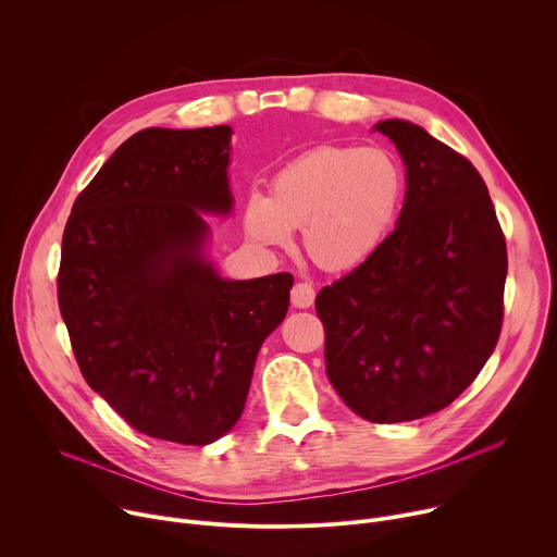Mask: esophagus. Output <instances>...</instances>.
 <instances>
[{"label":"esophagus","instance_id":"34e87169","mask_svg":"<svg viewBox=\"0 0 557 557\" xmlns=\"http://www.w3.org/2000/svg\"><path fill=\"white\" fill-rule=\"evenodd\" d=\"M290 301L295 308H308L314 301V288L308 282H297L290 290Z\"/></svg>","mask_w":557,"mask_h":557}]
</instances>
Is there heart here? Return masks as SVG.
<instances>
[{"label": "heart", "mask_w": 557, "mask_h": 557, "mask_svg": "<svg viewBox=\"0 0 557 557\" xmlns=\"http://www.w3.org/2000/svg\"><path fill=\"white\" fill-rule=\"evenodd\" d=\"M404 194V168L387 149L324 145L277 170L269 198L251 191L243 224L262 247H286L301 226L306 253L329 271H344L379 249Z\"/></svg>", "instance_id": "heart-1"}]
</instances>
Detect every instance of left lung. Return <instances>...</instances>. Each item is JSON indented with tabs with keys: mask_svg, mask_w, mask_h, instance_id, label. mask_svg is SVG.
<instances>
[{
	"mask_svg": "<svg viewBox=\"0 0 557 557\" xmlns=\"http://www.w3.org/2000/svg\"><path fill=\"white\" fill-rule=\"evenodd\" d=\"M374 129L406 163L399 222L314 308L344 404L372 423H401L447 408L492 357L507 245L487 185L462 153L408 121Z\"/></svg>",
	"mask_w": 557,
	"mask_h": 557,
	"instance_id": "obj_1",
	"label": "left lung"
}]
</instances>
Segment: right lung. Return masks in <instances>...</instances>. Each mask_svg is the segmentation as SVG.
Segmentation results:
<instances>
[{
  "label": "right lung",
  "instance_id": "obj_1",
  "mask_svg": "<svg viewBox=\"0 0 557 557\" xmlns=\"http://www.w3.org/2000/svg\"><path fill=\"white\" fill-rule=\"evenodd\" d=\"M231 127H147L74 200L59 310L88 385L134 430L207 445L240 419L293 275L224 280L200 211L228 213Z\"/></svg>",
  "mask_w": 557,
  "mask_h": 557
}]
</instances>
